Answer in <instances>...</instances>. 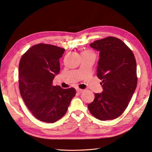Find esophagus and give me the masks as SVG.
I'll list each match as a JSON object with an SVG mask.
<instances>
[{"label": "esophagus", "mask_w": 152, "mask_h": 152, "mask_svg": "<svg viewBox=\"0 0 152 152\" xmlns=\"http://www.w3.org/2000/svg\"><path fill=\"white\" fill-rule=\"evenodd\" d=\"M76 91H77V92L79 94H80V93H82V92L84 91V90L83 89H80V88H77L76 89Z\"/></svg>", "instance_id": "1"}]
</instances>
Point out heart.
Here are the masks:
<instances>
[{
  "instance_id": "obj_1",
  "label": "heart",
  "mask_w": 152,
  "mask_h": 152,
  "mask_svg": "<svg viewBox=\"0 0 152 152\" xmlns=\"http://www.w3.org/2000/svg\"><path fill=\"white\" fill-rule=\"evenodd\" d=\"M82 53H87V54H93V53H92V52H91V51H89V50H86V51L82 52Z\"/></svg>"
}]
</instances>
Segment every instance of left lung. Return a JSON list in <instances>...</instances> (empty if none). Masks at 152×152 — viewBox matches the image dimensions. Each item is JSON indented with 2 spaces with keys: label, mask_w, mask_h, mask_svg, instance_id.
Returning a JSON list of instances; mask_svg holds the SVG:
<instances>
[{
  "label": "left lung",
  "mask_w": 152,
  "mask_h": 152,
  "mask_svg": "<svg viewBox=\"0 0 152 152\" xmlns=\"http://www.w3.org/2000/svg\"><path fill=\"white\" fill-rule=\"evenodd\" d=\"M90 46L99 52L97 77L103 91L94 93L87 107L100 121L112 120L124 112L137 86L136 62L132 50L113 37L96 40Z\"/></svg>",
  "instance_id": "obj_1"
}]
</instances>
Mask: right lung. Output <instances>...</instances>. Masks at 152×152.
<instances>
[{
	"label": "right lung",
	"instance_id": "obj_1",
	"mask_svg": "<svg viewBox=\"0 0 152 152\" xmlns=\"http://www.w3.org/2000/svg\"><path fill=\"white\" fill-rule=\"evenodd\" d=\"M65 49L39 44L23 55L19 64V89L27 108L38 120L54 123L66 113L76 91L53 86L60 71Z\"/></svg>",
	"mask_w": 152,
	"mask_h": 152
}]
</instances>
